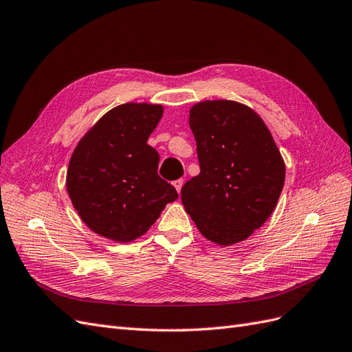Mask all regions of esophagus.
I'll list each match as a JSON object with an SVG mask.
<instances>
[{
  "mask_svg": "<svg viewBox=\"0 0 352 352\" xmlns=\"http://www.w3.org/2000/svg\"><path fill=\"white\" fill-rule=\"evenodd\" d=\"M173 184H174V187L177 188V192L179 193V192H182V187H183V184H184V179H183V178L175 179V182H174Z\"/></svg>",
  "mask_w": 352,
  "mask_h": 352,
  "instance_id": "obj_1",
  "label": "esophagus"
}]
</instances>
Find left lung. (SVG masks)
Here are the masks:
<instances>
[{
    "label": "left lung",
    "instance_id": "left-lung-1",
    "mask_svg": "<svg viewBox=\"0 0 352 352\" xmlns=\"http://www.w3.org/2000/svg\"><path fill=\"white\" fill-rule=\"evenodd\" d=\"M200 174L182 188L199 232L218 245L248 239L273 214L285 184V162L252 109L230 100L190 110Z\"/></svg>",
    "mask_w": 352,
    "mask_h": 352
}]
</instances>
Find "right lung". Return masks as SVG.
Masks as SVG:
<instances>
[{"instance_id":"right-lung-1","label":"right lung","mask_w":352,"mask_h":352,"mask_svg":"<svg viewBox=\"0 0 352 352\" xmlns=\"http://www.w3.org/2000/svg\"><path fill=\"white\" fill-rule=\"evenodd\" d=\"M162 112L157 104H120L76 146L67 169V193L97 234L131 242L152 227L166 204L178 199L175 187L157 175L159 153L147 144Z\"/></svg>"}]
</instances>
